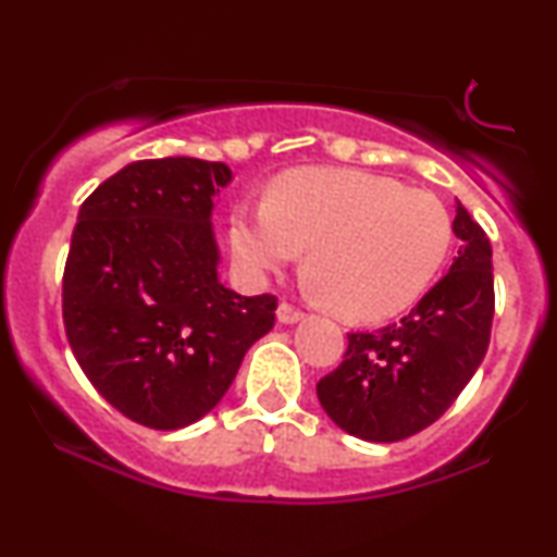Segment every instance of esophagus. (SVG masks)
Returning <instances> with one entry per match:
<instances>
[{"mask_svg":"<svg viewBox=\"0 0 557 557\" xmlns=\"http://www.w3.org/2000/svg\"><path fill=\"white\" fill-rule=\"evenodd\" d=\"M277 319L283 324H293V322H300L304 319V311L296 309L293 304H287V300H283V304L277 306Z\"/></svg>","mask_w":557,"mask_h":557,"instance_id":"1","label":"esophagus"}]
</instances>
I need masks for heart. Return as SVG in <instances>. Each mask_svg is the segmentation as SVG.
I'll list each match as a JSON object with an SVG mask.
<instances>
[{"mask_svg": "<svg viewBox=\"0 0 557 557\" xmlns=\"http://www.w3.org/2000/svg\"><path fill=\"white\" fill-rule=\"evenodd\" d=\"M235 259L259 274L309 248L314 290L354 319H382L430 287L453 246L437 196L359 170H293L270 201H243L230 222Z\"/></svg>", "mask_w": 557, "mask_h": 557, "instance_id": "1", "label": "heart"}]
</instances>
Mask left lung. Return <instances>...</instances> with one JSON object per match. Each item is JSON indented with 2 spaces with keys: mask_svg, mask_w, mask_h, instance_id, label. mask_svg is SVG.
<instances>
[{
  "mask_svg": "<svg viewBox=\"0 0 557 557\" xmlns=\"http://www.w3.org/2000/svg\"><path fill=\"white\" fill-rule=\"evenodd\" d=\"M450 272L400 322L350 332L343 363L317 382L327 417L369 443H398L434 424L482 363L495 314L492 246L458 203Z\"/></svg>",
  "mask_w": 557,
  "mask_h": 557,
  "instance_id": "left-lung-1",
  "label": "left lung"
}]
</instances>
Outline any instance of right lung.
I'll return each mask as SVG.
<instances>
[{
  "instance_id": "add662e5",
  "label": "right lung",
  "mask_w": 557,
  "mask_h": 557,
  "mask_svg": "<svg viewBox=\"0 0 557 557\" xmlns=\"http://www.w3.org/2000/svg\"><path fill=\"white\" fill-rule=\"evenodd\" d=\"M230 177L222 162L140 159L83 201L73 230L70 348L101 398L151 430L207 417L274 327L277 296H238L216 277L209 216Z\"/></svg>"
}]
</instances>
